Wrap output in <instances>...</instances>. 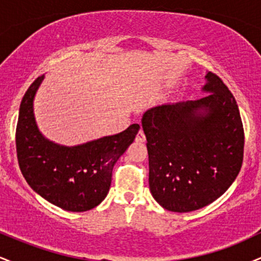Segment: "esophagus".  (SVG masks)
Instances as JSON below:
<instances>
[{"instance_id":"34e87169","label":"esophagus","mask_w":261,"mask_h":261,"mask_svg":"<svg viewBox=\"0 0 261 261\" xmlns=\"http://www.w3.org/2000/svg\"><path fill=\"white\" fill-rule=\"evenodd\" d=\"M145 141H146V136H145V134H143V131H142V130H140V131H139V134H137V136H136V142L142 143V142H145Z\"/></svg>"}]
</instances>
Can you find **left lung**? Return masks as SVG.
Masks as SVG:
<instances>
[{
    "mask_svg": "<svg viewBox=\"0 0 261 261\" xmlns=\"http://www.w3.org/2000/svg\"><path fill=\"white\" fill-rule=\"evenodd\" d=\"M197 100L162 104L143 114L149 190L163 208L190 212L226 193L243 162L244 131L238 106L208 72Z\"/></svg>",
    "mask_w": 261,
    "mask_h": 261,
    "instance_id": "obj_1",
    "label": "left lung"
}]
</instances>
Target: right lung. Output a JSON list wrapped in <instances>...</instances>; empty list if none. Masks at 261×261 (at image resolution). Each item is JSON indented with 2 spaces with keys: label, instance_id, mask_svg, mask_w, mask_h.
<instances>
[{
  "label": "right lung",
  "instance_id": "right-lung-1",
  "mask_svg": "<svg viewBox=\"0 0 261 261\" xmlns=\"http://www.w3.org/2000/svg\"><path fill=\"white\" fill-rule=\"evenodd\" d=\"M45 76L38 77L19 107L16 146L20 172L35 193L71 212L94 208L106 199L114 164L134 142L139 124L116 135L76 146L55 143L41 134L34 115V99Z\"/></svg>",
  "mask_w": 261,
  "mask_h": 261
}]
</instances>
